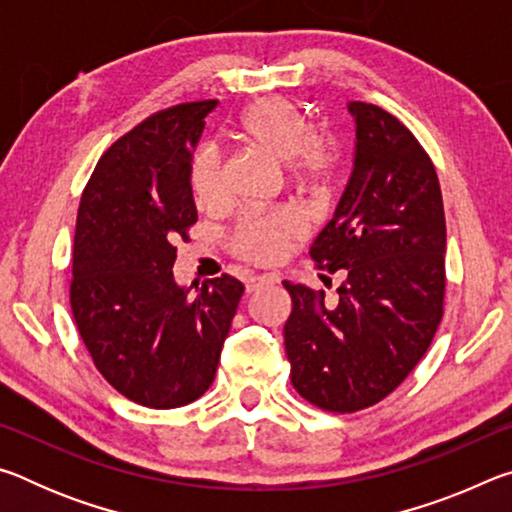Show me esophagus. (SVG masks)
I'll use <instances>...</instances> for the list:
<instances>
[{"label":"esophagus","instance_id":"esophagus-1","mask_svg":"<svg viewBox=\"0 0 512 512\" xmlns=\"http://www.w3.org/2000/svg\"><path fill=\"white\" fill-rule=\"evenodd\" d=\"M275 282V275H257V277H250L246 282V293H255L259 289H264L266 284Z\"/></svg>","mask_w":512,"mask_h":512}]
</instances>
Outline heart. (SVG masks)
Here are the masks:
<instances>
[{"label":"heart","mask_w":512,"mask_h":512,"mask_svg":"<svg viewBox=\"0 0 512 512\" xmlns=\"http://www.w3.org/2000/svg\"><path fill=\"white\" fill-rule=\"evenodd\" d=\"M237 133L255 151L280 164H289L291 176L302 185L316 187L332 171V144L316 135L305 112L287 101L266 99L253 103L241 115ZM192 187L203 205H212L221 198V158L214 149L196 155ZM302 230V221L291 212L246 216L232 232L230 244L248 262L273 264L280 262L293 241L302 237Z\"/></svg>","instance_id":"1"}]
</instances>
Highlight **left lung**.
Listing matches in <instances>:
<instances>
[{
    "label": "left lung",
    "instance_id": "obj_1",
    "mask_svg": "<svg viewBox=\"0 0 512 512\" xmlns=\"http://www.w3.org/2000/svg\"><path fill=\"white\" fill-rule=\"evenodd\" d=\"M348 110L357 126L354 167L309 250L320 271L343 277L336 302L284 282L293 302L284 325L291 384L334 413L368 409L409 377L443 320L445 298V210L427 151L384 108L350 101Z\"/></svg>",
    "mask_w": 512,
    "mask_h": 512
}]
</instances>
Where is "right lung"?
<instances>
[{
  "label": "right lung",
  "instance_id": "1",
  "mask_svg": "<svg viewBox=\"0 0 512 512\" xmlns=\"http://www.w3.org/2000/svg\"><path fill=\"white\" fill-rule=\"evenodd\" d=\"M216 101L180 103L110 146L81 196L69 302L94 366L128 400L178 409L216 375L244 284L180 287L176 241L196 223L192 158Z\"/></svg>",
  "mask_w": 512,
  "mask_h": 512
}]
</instances>
